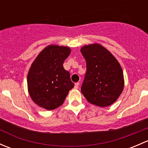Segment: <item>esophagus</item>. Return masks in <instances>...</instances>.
I'll list each match as a JSON object with an SVG mask.
<instances>
[{
	"label": "esophagus",
	"instance_id": "obj_1",
	"mask_svg": "<svg viewBox=\"0 0 148 148\" xmlns=\"http://www.w3.org/2000/svg\"><path fill=\"white\" fill-rule=\"evenodd\" d=\"M79 86V82L75 83V85H74V88H75V89H78Z\"/></svg>",
	"mask_w": 148,
	"mask_h": 148
}]
</instances>
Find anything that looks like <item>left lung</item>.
<instances>
[{
    "mask_svg": "<svg viewBox=\"0 0 148 148\" xmlns=\"http://www.w3.org/2000/svg\"><path fill=\"white\" fill-rule=\"evenodd\" d=\"M80 51L86 63L82 93L91 104L101 107L111 105L124 88L123 71L120 63L100 44L84 46Z\"/></svg>",
    "mask_w": 148,
    "mask_h": 148,
    "instance_id": "left-lung-1",
    "label": "left lung"
}]
</instances>
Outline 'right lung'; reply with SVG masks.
I'll use <instances>...</instances> for the list:
<instances>
[{
	"mask_svg": "<svg viewBox=\"0 0 148 148\" xmlns=\"http://www.w3.org/2000/svg\"><path fill=\"white\" fill-rule=\"evenodd\" d=\"M71 49L50 45L40 52L28 73V93L36 104L47 110L62 105L70 89L74 86L64 62Z\"/></svg>",
	"mask_w": 148,
	"mask_h": 148,
	"instance_id": "obj_1",
	"label": "right lung"
}]
</instances>
